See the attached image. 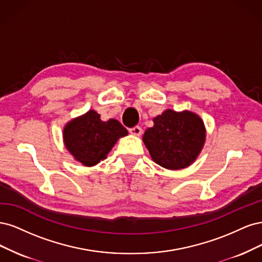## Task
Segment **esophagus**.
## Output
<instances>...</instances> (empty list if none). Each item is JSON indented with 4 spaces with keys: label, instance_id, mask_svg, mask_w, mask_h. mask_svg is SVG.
<instances>
[{
    "label": "esophagus",
    "instance_id": "1",
    "mask_svg": "<svg viewBox=\"0 0 262 262\" xmlns=\"http://www.w3.org/2000/svg\"><path fill=\"white\" fill-rule=\"evenodd\" d=\"M128 132L132 134V135H135V136H140L141 133H142V129L140 126H134V127L129 128Z\"/></svg>",
    "mask_w": 262,
    "mask_h": 262
}]
</instances>
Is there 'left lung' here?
<instances>
[{
    "mask_svg": "<svg viewBox=\"0 0 262 262\" xmlns=\"http://www.w3.org/2000/svg\"><path fill=\"white\" fill-rule=\"evenodd\" d=\"M154 123L142 140L156 163L180 170L195 161L206 139L204 122L198 115L166 110L155 117Z\"/></svg>",
    "mask_w": 262,
    "mask_h": 262,
    "instance_id": "left-lung-1",
    "label": "left lung"
}]
</instances>
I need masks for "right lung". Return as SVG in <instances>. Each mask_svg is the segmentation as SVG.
I'll return each mask as SVG.
<instances>
[{"mask_svg": "<svg viewBox=\"0 0 262 262\" xmlns=\"http://www.w3.org/2000/svg\"><path fill=\"white\" fill-rule=\"evenodd\" d=\"M124 126L114 119L101 121L100 114L90 110L65 126L64 142L77 161L92 166L106 158L120 137L127 135Z\"/></svg>", "mask_w": 262, "mask_h": 262, "instance_id": "add662e5", "label": "right lung"}]
</instances>
